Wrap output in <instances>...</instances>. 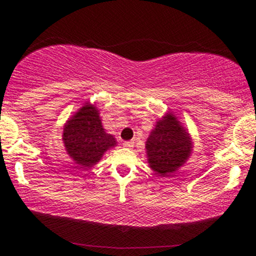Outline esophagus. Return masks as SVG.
Instances as JSON below:
<instances>
[{
  "mask_svg": "<svg viewBox=\"0 0 256 256\" xmlns=\"http://www.w3.org/2000/svg\"><path fill=\"white\" fill-rule=\"evenodd\" d=\"M122 144L125 147H128V148H132V147H134V141H125V142H124Z\"/></svg>",
  "mask_w": 256,
  "mask_h": 256,
  "instance_id": "obj_1",
  "label": "esophagus"
}]
</instances>
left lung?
Returning a JSON list of instances; mask_svg holds the SVG:
<instances>
[{"label": "left lung", "mask_w": 256, "mask_h": 256, "mask_svg": "<svg viewBox=\"0 0 256 256\" xmlns=\"http://www.w3.org/2000/svg\"><path fill=\"white\" fill-rule=\"evenodd\" d=\"M146 150L150 167L158 176L168 177L188 160L192 141L174 115L167 114L150 134Z\"/></svg>", "instance_id": "1"}]
</instances>
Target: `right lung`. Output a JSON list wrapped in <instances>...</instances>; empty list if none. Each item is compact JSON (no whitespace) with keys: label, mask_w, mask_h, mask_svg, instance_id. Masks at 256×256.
<instances>
[{"label":"right lung","mask_w":256,"mask_h":256,"mask_svg":"<svg viewBox=\"0 0 256 256\" xmlns=\"http://www.w3.org/2000/svg\"><path fill=\"white\" fill-rule=\"evenodd\" d=\"M63 141L69 156L80 168L92 167L106 150L116 144L115 138L102 128L96 108L86 104L64 126Z\"/></svg>","instance_id":"1"}]
</instances>
